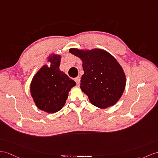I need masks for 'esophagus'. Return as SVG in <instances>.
<instances>
[{
	"mask_svg": "<svg viewBox=\"0 0 158 158\" xmlns=\"http://www.w3.org/2000/svg\"><path fill=\"white\" fill-rule=\"evenodd\" d=\"M75 81H76V82L77 84V85L79 86L80 85V78L79 76L76 77V78H75Z\"/></svg>",
	"mask_w": 158,
	"mask_h": 158,
	"instance_id": "esophagus-1",
	"label": "esophagus"
}]
</instances>
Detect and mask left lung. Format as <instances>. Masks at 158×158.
<instances>
[{
    "label": "left lung",
    "instance_id": "1",
    "mask_svg": "<svg viewBox=\"0 0 158 158\" xmlns=\"http://www.w3.org/2000/svg\"><path fill=\"white\" fill-rule=\"evenodd\" d=\"M69 52L82 61L80 89L91 104L100 109L114 105L123 94L126 76L121 64L106 50L70 48Z\"/></svg>",
    "mask_w": 158,
    "mask_h": 158
}]
</instances>
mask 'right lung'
I'll list each match as a JSON object with an SVG mask.
<instances>
[{"label":"right lung","instance_id":"obj_1","mask_svg":"<svg viewBox=\"0 0 158 158\" xmlns=\"http://www.w3.org/2000/svg\"><path fill=\"white\" fill-rule=\"evenodd\" d=\"M48 62L37 72L30 84V93L38 109L55 113L63 108L76 82L60 70L61 56L52 53Z\"/></svg>","mask_w":158,"mask_h":158}]
</instances>
